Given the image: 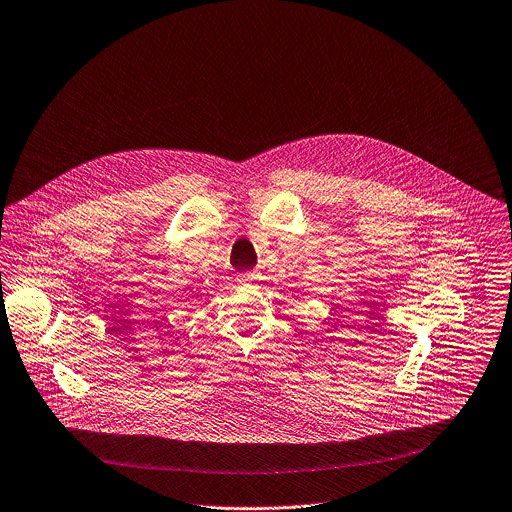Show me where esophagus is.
Instances as JSON below:
<instances>
[{
  "label": "esophagus",
  "mask_w": 512,
  "mask_h": 512,
  "mask_svg": "<svg viewBox=\"0 0 512 512\" xmlns=\"http://www.w3.org/2000/svg\"><path fill=\"white\" fill-rule=\"evenodd\" d=\"M255 279H257V273H255V271H247V273H241V275L237 277L239 283H251V281H255Z\"/></svg>",
  "instance_id": "esophagus-1"
}]
</instances>
